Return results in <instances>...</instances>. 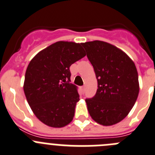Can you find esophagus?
I'll list each match as a JSON object with an SVG mask.
<instances>
[{
    "label": "esophagus",
    "mask_w": 155,
    "mask_h": 155,
    "mask_svg": "<svg viewBox=\"0 0 155 155\" xmlns=\"http://www.w3.org/2000/svg\"><path fill=\"white\" fill-rule=\"evenodd\" d=\"M81 90H82V92H84V91H85V86H81Z\"/></svg>",
    "instance_id": "esophagus-1"
}]
</instances>
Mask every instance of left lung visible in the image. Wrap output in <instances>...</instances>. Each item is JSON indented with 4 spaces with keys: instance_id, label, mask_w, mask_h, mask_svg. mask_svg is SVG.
I'll return each mask as SVG.
<instances>
[{
    "instance_id": "obj_1",
    "label": "left lung",
    "mask_w": 155,
    "mask_h": 155,
    "mask_svg": "<svg viewBox=\"0 0 155 155\" xmlns=\"http://www.w3.org/2000/svg\"><path fill=\"white\" fill-rule=\"evenodd\" d=\"M82 46L98 82L95 96L86 99L89 115L104 126L115 125L128 115L138 98L136 66L125 52L111 43L94 40Z\"/></svg>"
}]
</instances>
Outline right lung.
Segmentation results:
<instances>
[{
	"label": "right lung",
	"instance_id": "1",
	"mask_svg": "<svg viewBox=\"0 0 155 155\" xmlns=\"http://www.w3.org/2000/svg\"><path fill=\"white\" fill-rule=\"evenodd\" d=\"M82 43L58 41L43 49L29 63L24 91L34 115L53 128L73 121L79 101L78 87L70 83L69 67L86 56Z\"/></svg>",
	"mask_w": 155,
	"mask_h": 155
}]
</instances>
